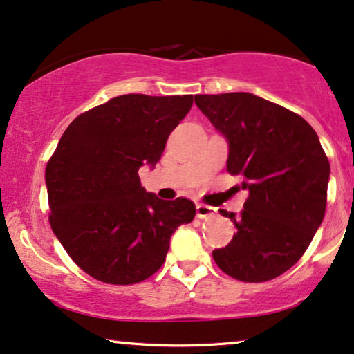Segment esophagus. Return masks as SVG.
Here are the masks:
<instances>
[{"instance_id":"1","label":"esophagus","mask_w":354,"mask_h":354,"mask_svg":"<svg viewBox=\"0 0 354 354\" xmlns=\"http://www.w3.org/2000/svg\"><path fill=\"white\" fill-rule=\"evenodd\" d=\"M216 209L210 205H205V204H197L196 207V214H197V218H209V216H214L215 215Z\"/></svg>"}]
</instances>
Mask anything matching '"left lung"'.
I'll use <instances>...</instances> for the list:
<instances>
[{
    "label": "left lung",
    "instance_id": "left-lung-1",
    "mask_svg": "<svg viewBox=\"0 0 354 354\" xmlns=\"http://www.w3.org/2000/svg\"><path fill=\"white\" fill-rule=\"evenodd\" d=\"M228 142L226 169L249 192L225 248L212 252L226 275L259 283L299 261L322 223L330 163L317 134L296 113L248 92L196 95Z\"/></svg>",
    "mask_w": 354,
    "mask_h": 354
}]
</instances>
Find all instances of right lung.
Returning a JSON list of instances; mask_svg holds the SVG:
<instances>
[{"label":"right lung","mask_w":354,"mask_h":354,"mask_svg":"<svg viewBox=\"0 0 354 354\" xmlns=\"http://www.w3.org/2000/svg\"><path fill=\"white\" fill-rule=\"evenodd\" d=\"M192 95L129 93L79 115L45 169L50 225L69 257L93 279L133 285L163 266L169 238L196 215L185 197L158 199L140 186Z\"/></svg>","instance_id":"right-lung-1"}]
</instances>
